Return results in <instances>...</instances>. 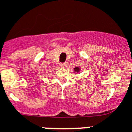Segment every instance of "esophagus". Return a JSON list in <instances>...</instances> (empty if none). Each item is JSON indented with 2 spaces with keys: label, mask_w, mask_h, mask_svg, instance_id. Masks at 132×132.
<instances>
[{
  "label": "esophagus",
  "mask_w": 132,
  "mask_h": 132,
  "mask_svg": "<svg viewBox=\"0 0 132 132\" xmlns=\"http://www.w3.org/2000/svg\"><path fill=\"white\" fill-rule=\"evenodd\" d=\"M60 66H61V67H62V68H65V63H60Z\"/></svg>",
  "instance_id": "esophagus-1"
}]
</instances>
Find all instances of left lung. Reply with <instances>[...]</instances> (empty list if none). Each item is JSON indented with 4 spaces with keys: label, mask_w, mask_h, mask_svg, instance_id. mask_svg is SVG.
Here are the masks:
<instances>
[{
    "label": "left lung",
    "mask_w": 132,
    "mask_h": 132,
    "mask_svg": "<svg viewBox=\"0 0 132 132\" xmlns=\"http://www.w3.org/2000/svg\"><path fill=\"white\" fill-rule=\"evenodd\" d=\"M74 71H75L76 72H78V71H80V69L78 67H75V68H74Z\"/></svg>",
    "instance_id": "1"
}]
</instances>
